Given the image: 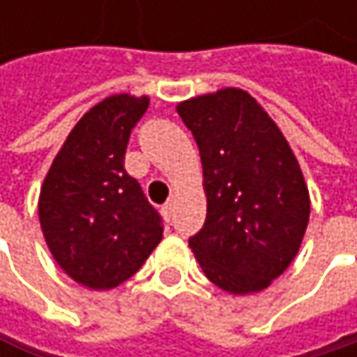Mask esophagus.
Wrapping results in <instances>:
<instances>
[{
  "label": "esophagus",
  "mask_w": 357,
  "mask_h": 357,
  "mask_svg": "<svg viewBox=\"0 0 357 357\" xmlns=\"http://www.w3.org/2000/svg\"><path fill=\"white\" fill-rule=\"evenodd\" d=\"M174 211H176V198H169V200L163 204V215H165V219H167V221H172Z\"/></svg>",
  "instance_id": "esophagus-1"
}]
</instances>
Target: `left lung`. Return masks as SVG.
Wrapping results in <instances>:
<instances>
[{
  "instance_id": "8db88e82",
  "label": "left lung",
  "mask_w": 357,
  "mask_h": 357,
  "mask_svg": "<svg viewBox=\"0 0 357 357\" xmlns=\"http://www.w3.org/2000/svg\"><path fill=\"white\" fill-rule=\"evenodd\" d=\"M194 134L206 221L188 240L206 279L246 296L266 289L296 258L310 194L279 126L242 89L227 86L178 103Z\"/></svg>"
}]
</instances>
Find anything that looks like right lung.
I'll list each match as a JSON object with an SVG mask.
<instances>
[{"label": "right lung", "mask_w": 357, "mask_h": 357, "mask_svg": "<svg viewBox=\"0 0 357 357\" xmlns=\"http://www.w3.org/2000/svg\"><path fill=\"white\" fill-rule=\"evenodd\" d=\"M151 99L111 95L68 134L38 194L47 248L76 283L107 291L130 279L163 240L159 213L123 169L132 128Z\"/></svg>", "instance_id": "1"}]
</instances>
